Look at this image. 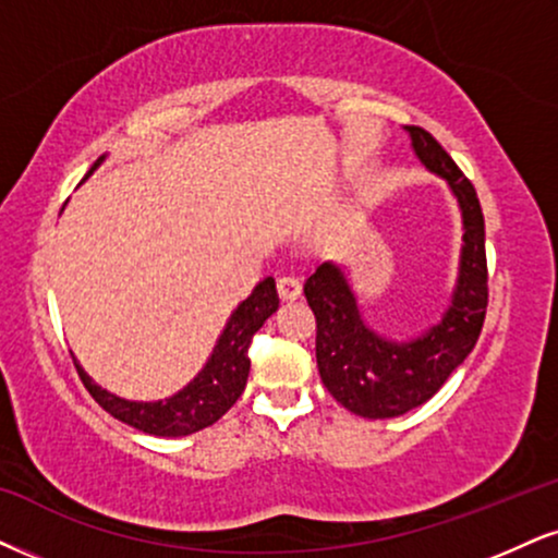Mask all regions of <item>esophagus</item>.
I'll return each mask as SVG.
<instances>
[{
	"instance_id": "esophagus-1",
	"label": "esophagus",
	"mask_w": 558,
	"mask_h": 558,
	"mask_svg": "<svg viewBox=\"0 0 558 558\" xmlns=\"http://www.w3.org/2000/svg\"><path fill=\"white\" fill-rule=\"evenodd\" d=\"M277 290L281 300H298L302 292V281L294 274H284V277L277 279Z\"/></svg>"
}]
</instances>
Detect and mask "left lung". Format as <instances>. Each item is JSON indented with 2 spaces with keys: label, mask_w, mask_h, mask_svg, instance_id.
Here are the masks:
<instances>
[{
  "label": "left lung",
  "mask_w": 558,
  "mask_h": 558,
  "mask_svg": "<svg viewBox=\"0 0 558 558\" xmlns=\"http://www.w3.org/2000/svg\"><path fill=\"white\" fill-rule=\"evenodd\" d=\"M405 129L418 160L450 183L463 211L460 277L442 320L414 341L396 343L364 326L352 287L331 260L305 281L307 305L315 315L320 380L343 409L367 418L401 416L429 401L476 347L489 305L484 215L476 189L435 136L422 126Z\"/></svg>",
  "instance_id": "obj_1"
}]
</instances>
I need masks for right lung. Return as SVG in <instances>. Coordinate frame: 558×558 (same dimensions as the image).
<instances>
[{"label": "right lung", "mask_w": 558, "mask_h": 558, "mask_svg": "<svg viewBox=\"0 0 558 558\" xmlns=\"http://www.w3.org/2000/svg\"><path fill=\"white\" fill-rule=\"evenodd\" d=\"M102 162L95 160L89 173ZM87 173V175H89ZM279 307V294L277 284L271 277H266L260 284L253 290L243 305L232 313V318L227 320V328L219 336L211 360L206 362V367L194 377V383H189L181 393L173 398H165L157 403H136V401H123V398L108 393L89 380L85 369L77 367L80 380L85 383L89 396L98 401L108 414L119 418V422L134 426V429L147 432V435L157 437H183L194 435V432L204 429V426L215 424L217 418H222L227 411L232 409V403L243 396L247 373H251V349L253 336L271 313H277Z\"/></svg>", "instance_id": "obj_1"}]
</instances>
